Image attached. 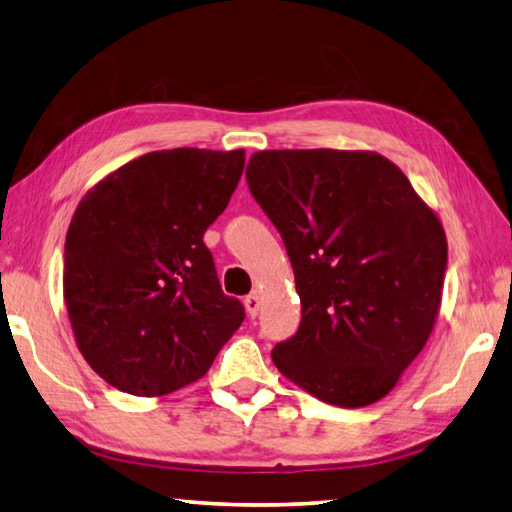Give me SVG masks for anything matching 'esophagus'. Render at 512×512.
Here are the masks:
<instances>
[{
  "label": "esophagus",
  "mask_w": 512,
  "mask_h": 512,
  "mask_svg": "<svg viewBox=\"0 0 512 512\" xmlns=\"http://www.w3.org/2000/svg\"><path fill=\"white\" fill-rule=\"evenodd\" d=\"M244 306H246V313H248L250 317H257L259 306H262V302H259V295H257V293H250V295L244 299Z\"/></svg>",
  "instance_id": "34e87169"
}]
</instances>
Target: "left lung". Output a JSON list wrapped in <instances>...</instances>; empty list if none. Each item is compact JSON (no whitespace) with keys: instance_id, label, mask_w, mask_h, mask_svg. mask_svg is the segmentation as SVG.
Masks as SVG:
<instances>
[{"instance_id":"1","label":"left lung","mask_w":512,"mask_h":512,"mask_svg":"<svg viewBox=\"0 0 512 512\" xmlns=\"http://www.w3.org/2000/svg\"><path fill=\"white\" fill-rule=\"evenodd\" d=\"M246 182L284 239L302 302L273 364L326 404L379 402L442 306L448 244L435 210L373 150H259Z\"/></svg>"}]
</instances>
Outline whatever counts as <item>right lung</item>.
Returning a JSON list of instances; mask_svg holds the SVG:
<instances>
[{
	"mask_svg": "<svg viewBox=\"0 0 512 512\" xmlns=\"http://www.w3.org/2000/svg\"><path fill=\"white\" fill-rule=\"evenodd\" d=\"M244 150H155L77 204L64 299L79 353L122 393L159 397L202 379L244 322L224 295L206 228L244 173Z\"/></svg>",
	"mask_w": 512,
	"mask_h": 512,
	"instance_id": "add662e5",
	"label": "right lung"
}]
</instances>
